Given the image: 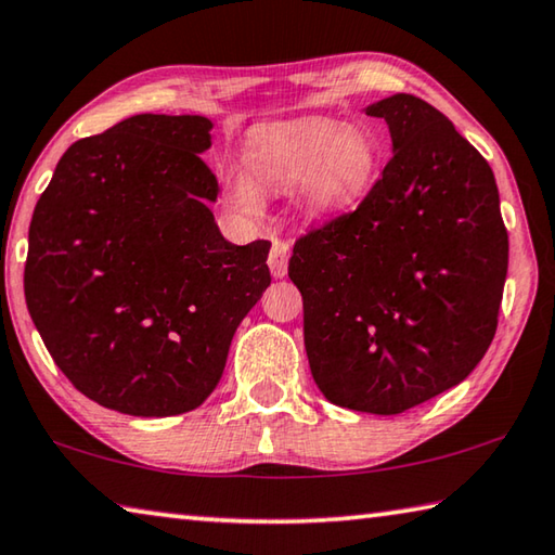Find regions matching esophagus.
<instances>
[{"label": "esophagus", "mask_w": 555, "mask_h": 555, "mask_svg": "<svg viewBox=\"0 0 555 555\" xmlns=\"http://www.w3.org/2000/svg\"><path fill=\"white\" fill-rule=\"evenodd\" d=\"M288 245L284 243V240H274V245H271V251H269V269L271 274H274L276 279H284L286 271H288Z\"/></svg>", "instance_id": "esophagus-1"}]
</instances>
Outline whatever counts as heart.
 I'll use <instances>...</instances> for the list:
<instances>
[{"label":"heart","mask_w":555,"mask_h":555,"mask_svg":"<svg viewBox=\"0 0 555 555\" xmlns=\"http://www.w3.org/2000/svg\"><path fill=\"white\" fill-rule=\"evenodd\" d=\"M245 167L255 184L288 189L300 181V198L312 214H337L364 198L378 172V147L359 128H341L327 118L261 130L255 135ZM247 177L228 179V198L237 210L255 214L259 196Z\"/></svg>","instance_id":"heart-1"}]
</instances>
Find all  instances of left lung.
Returning a JSON list of instances; mask_svg holds the SVG:
<instances>
[{"mask_svg":"<svg viewBox=\"0 0 555 555\" xmlns=\"http://www.w3.org/2000/svg\"><path fill=\"white\" fill-rule=\"evenodd\" d=\"M366 116L386 120L396 153L354 210L296 240L288 276L322 396L400 415L486 357L509 243L490 165L441 111L396 94Z\"/></svg>","mask_w":555,"mask_h":555,"instance_id":"obj_1","label":"left lung"}]
</instances>
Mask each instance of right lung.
Masks as SVG:
<instances>
[{"label":"right lung","mask_w":555,"mask_h":555,"mask_svg":"<svg viewBox=\"0 0 555 555\" xmlns=\"http://www.w3.org/2000/svg\"><path fill=\"white\" fill-rule=\"evenodd\" d=\"M208 130L140 114L77 140L34 210L28 312L73 386L124 415L198 408L271 284L269 240L228 243L210 214Z\"/></svg>","instance_id":"obj_1"}]
</instances>
